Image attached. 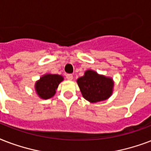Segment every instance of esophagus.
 <instances>
[{"label": "esophagus", "instance_id": "1", "mask_svg": "<svg viewBox=\"0 0 151 151\" xmlns=\"http://www.w3.org/2000/svg\"><path fill=\"white\" fill-rule=\"evenodd\" d=\"M66 78H67V79H68V80H72V79H73V76H72V74H67L66 75Z\"/></svg>", "mask_w": 151, "mask_h": 151}]
</instances>
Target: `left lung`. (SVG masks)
<instances>
[{"instance_id": "8db88e82", "label": "left lung", "mask_w": 151, "mask_h": 151, "mask_svg": "<svg viewBox=\"0 0 151 151\" xmlns=\"http://www.w3.org/2000/svg\"><path fill=\"white\" fill-rule=\"evenodd\" d=\"M82 95L90 102L94 103L108 99L113 93V79L87 70L84 76L77 79Z\"/></svg>"}]
</instances>
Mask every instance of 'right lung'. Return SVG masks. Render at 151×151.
Here are the masks:
<instances>
[{
	"mask_svg": "<svg viewBox=\"0 0 151 151\" xmlns=\"http://www.w3.org/2000/svg\"><path fill=\"white\" fill-rule=\"evenodd\" d=\"M63 76L56 74H46L36 82L35 91L41 99H49L56 93V90L60 82L63 81Z\"/></svg>",
	"mask_w": 151,
	"mask_h": 151,
	"instance_id": "obj_1",
	"label": "right lung"
}]
</instances>
